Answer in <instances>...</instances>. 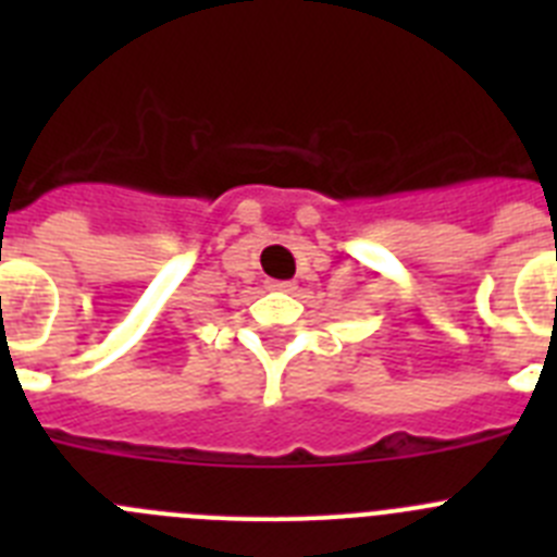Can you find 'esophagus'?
I'll use <instances>...</instances> for the list:
<instances>
[{"label": "esophagus", "instance_id": "1", "mask_svg": "<svg viewBox=\"0 0 557 557\" xmlns=\"http://www.w3.org/2000/svg\"><path fill=\"white\" fill-rule=\"evenodd\" d=\"M268 287L278 289V293H293L295 282H278V278H273V282H268Z\"/></svg>", "mask_w": 557, "mask_h": 557}]
</instances>
